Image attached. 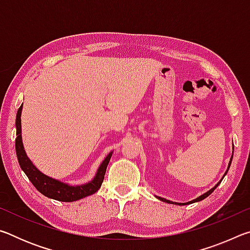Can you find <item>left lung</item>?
Returning a JSON list of instances; mask_svg holds the SVG:
<instances>
[{
    "label": "left lung",
    "instance_id": "left-lung-1",
    "mask_svg": "<svg viewBox=\"0 0 250 250\" xmlns=\"http://www.w3.org/2000/svg\"><path fill=\"white\" fill-rule=\"evenodd\" d=\"M231 160H232V155H231V158H230V161H229V164H228V168H227V171L225 172V174H224V176H225L226 174H227V172H228V170H229V167H230V164H231ZM223 176V177H224ZM222 181H219L218 183L214 186L213 188H210L208 192H206V193H204L203 194V195H201V196H198L197 198H195V200H193V201H191V202H188V203H175V202H171V201H168V200H166V198H163V197H160V196H156L159 198L160 201H162V202H167V203H170V204H176V205H188V204H192V203H195V202H200V201H202V200H204V198H206L207 196H209L211 193L214 192V189L217 188V186L219 185V183H221Z\"/></svg>",
    "mask_w": 250,
    "mask_h": 250
}]
</instances>
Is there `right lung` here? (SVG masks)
<instances>
[{
    "label": "right lung",
    "instance_id": "obj_1",
    "mask_svg": "<svg viewBox=\"0 0 250 250\" xmlns=\"http://www.w3.org/2000/svg\"><path fill=\"white\" fill-rule=\"evenodd\" d=\"M23 104L21 105L16 113V137L15 139V150L20 167L24 171L25 174L27 175L32 184L35 186L36 189L53 200L61 201V202H75L80 198L89 196L91 194H95L100 188L103 184L105 170H107L108 163L111 159L112 152L105 156V159L100 164L98 171L96 173L94 180H91L89 183L83 185H76L71 186L62 182L55 180L53 177H49L42 173L40 170H37L36 167L33 166L31 160L27 158L25 153L24 146L22 142V125H21V113H22Z\"/></svg>",
    "mask_w": 250,
    "mask_h": 250
}]
</instances>
